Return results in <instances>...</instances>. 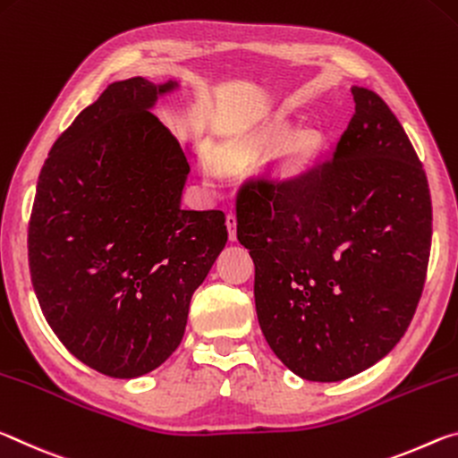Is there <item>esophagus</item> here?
I'll list each match as a JSON object with an SVG mask.
<instances>
[{
    "instance_id": "1",
    "label": "esophagus",
    "mask_w": 458,
    "mask_h": 458,
    "mask_svg": "<svg viewBox=\"0 0 458 458\" xmlns=\"http://www.w3.org/2000/svg\"><path fill=\"white\" fill-rule=\"evenodd\" d=\"M225 223H227V231H229V242H237V219L233 213L227 215V219H225Z\"/></svg>"
}]
</instances>
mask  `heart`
Listing matches in <instances>:
<instances>
[{"label": "heart", "instance_id": "heart-1", "mask_svg": "<svg viewBox=\"0 0 458 458\" xmlns=\"http://www.w3.org/2000/svg\"><path fill=\"white\" fill-rule=\"evenodd\" d=\"M286 130H280V127H274V130H266L264 133H259L258 138H253V141H250L239 156H243V158H251V156H258L259 152H264L267 148H274L282 144L284 140H286ZM306 154H309V148L306 146H298L294 149H290V156L288 158L292 162H300L302 158H306Z\"/></svg>", "mask_w": 458, "mask_h": 458}]
</instances>
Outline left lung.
Returning <instances> with one entry per match:
<instances>
[{"label":"left lung","mask_w":458,"mask_h":458,"mask_svg":"<svg viewBox=\"0 0 458 458\" xmlns=\"http://www.w3.org/2000/svg\"><path fill=\"white\" fill-rule=\"evenodd\" d=\"M351 93L355 114L331 160L237 197L261 333L292 373L327 384L400 343L432 242L428 180L406 131L379 95Z\"/></svg>","instance_id":"obj_1"}]
</instances>
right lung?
<instances>
[{
	"mask_svg": "<svg viewBox=\"0 0 458 458\" xmlns=\"http://www.w3.org/2000/svg\"><path fill=\"white\" fill-rule=\"evenodd\" d=\"M178 81H115L44 162L30 274L52 331L91 369L154 371L182 341L191 298L227 243L221 211H184L194 158L152 111Z\"/></svg>",
	"mask_w": 458,
	"mask_h": 458,
	"instance_id": "1",
	"label": "right lung"
}]
</instances>
